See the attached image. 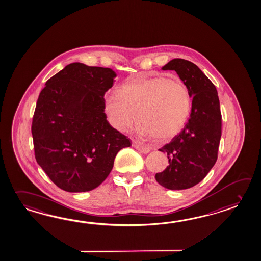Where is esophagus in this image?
<instances>
[{"instance_id":"esophagus-1","label":"esophagus","mask_w":261,"mask_h":261,"mask_svg":"<svg viewBox=\"0 0 261 261\" xmlns=\"http://www.w3.org/2000/svg\"><path fill=\"white\" fill-rule=\"evenodd\" d=\"M133 147L135 149H137L138 151L142 152V153H148L150 151V148L149 147L144 146V145L139 144L137 141H134Z\"/></svg>"}]
</instances>
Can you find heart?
I'll return each instance as SVG.
<instances>
[{"label": "heart", "mask_w": 261, "mask_h": 261, "mask_svg": "<svg viewBox=\"0 0 261 261\" xmlns=\"http://www.w3.org/2000/svg\"><path fill=\"white\" fill-rule=\"evenodd\" d=\"M186 84L165 75L140 76L124 82L117 94L107 95L105 111L111 125L125 132L139 121V134L157 141L172 139L185 127L191 112Z\"/></svg>", "instance_id": "heart-1"}]
</instances>
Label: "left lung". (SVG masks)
Segmentation results:
<instances>
[{
  "instance_id": "1",
  "label": "left lung",
  "mask_w": 261,
  "mask_h": 261,
  "mask_svg": "<svg viewBox=\"0 0 261 261\" xmlns=\"http://www.w3.org/2000/svg\"><path fill=\"white\" fill-rule=\"evenodd\" d=\"M162 70L176 71L193 98L186 126L159 149L168 154L169 166L155 175L159 185L170 190H182L200 182L217 160L222 135L220 103L214 83L196 64L173 59Z\"/></svg>"
}]
</instances>
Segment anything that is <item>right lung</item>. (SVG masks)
Returning a JSON list of instances; mask_svg holds the SVG:
<instances>
[{"instance_id":"right-lung-1","label":"right lung","mask_w":261,"mask_h":261,"mask_svg":"<svg viewBox=\"0 0 261 261\" xmlns=\"http://www.w3.org/2000/svg\"><path fill=\"white\" fill-rule=\"evenodd\" d=\"M115 76L110 68L73 63L46 81L38 96L32 122L35 159L64 191L96 188L118 151L131 146L104 112Z\"/></svg>"}]
</instances>
